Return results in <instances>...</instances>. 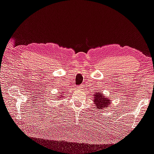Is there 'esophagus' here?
Masks as SVG:
<instances>
[{
    "label": "esophagus",
    "mask_w": 154,
    "mask_h": 154,
    "mask_svg": "<svg viewBox=\"0 0 154 154\" xmlns=\"http://www.w3.org/2000/svg\"><path fill=\"white\" fill-rule=\"evenodd\" d=\"M83 87H84V86H83V85H80V86H78V87L79 89H82Z\"/></svg>",
    "instance_id": "34e87169"
}]
</instances>
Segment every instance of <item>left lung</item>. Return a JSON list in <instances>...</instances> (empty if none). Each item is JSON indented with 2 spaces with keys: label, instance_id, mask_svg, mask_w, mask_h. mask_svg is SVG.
I'll return each mask as SVG.
<instances>
[{
  "label": "left lung",
  "instance_id": "obj_1",
  "mask_svg": "<svg viewBox=\"0 0 154 154\" xmlns=\"http://www.w3.org/2000/svg\"><path fill=\"white\" fill-rule=\"evenodd\" d=\"M94 98V102L97 109H105L110 103V101L108 98L105 97L101 92L96 93Z\"/></svg>",
  "mask_w": 154,
  "mask_h": 154
}]
</instances>
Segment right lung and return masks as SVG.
<instances>
[{
    "mask_svg": "<svg viewBox=\"0 0 154 154\" xmlns=\"http://www.w3.org/2000/svg\"><path fill=\"white\" fill-rule=\"evenodd\" d=\"M59 94H60V93H59ZM60 97H61V96H62V95H61V94H60ZM62 97H63V96H62Z\"/></svg>",
    "mask_w": 154,
    "mask_h": 154,
    "instance_id": "right-lung-1",
    "label": "right lung"
}]
</instances>
